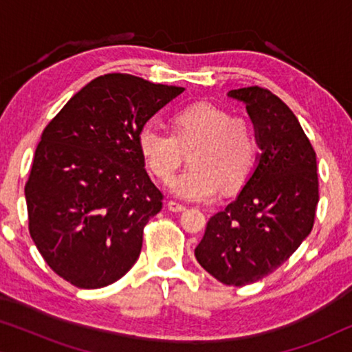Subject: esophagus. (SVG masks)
Masks as SVG:
<instances>
[{
	"mask_svg": "<svg viewBox=\"0 0 352 352\" xmlns=\"http://www.w3.org/2000/svg\"><path fill=\"white\" fill-rule=\"evenodd\" d=\"M166 206H168V210L175 211V213H179V211L186 210V205L181 204V201H176V200H170V201H168Z\"/></svg>",
	"mask_w": 352,
	"mask_h": 352,
	"instance_id": "obj_1",
	"label": "esophagus"
}]
</instances>
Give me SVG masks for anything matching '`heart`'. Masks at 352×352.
Listing matches in <instances>:
<instances>
[{
	"mask_svg": "<svg viewBox=\"0 0 352 352\" xmlns=\"http://www.w3.org/2000/svg\"><path fill=\"white\" fill-rule=\"evenodd\" d=\"M173 136L146 124L138 133V148L151 173L163 182L173 179L192 151L190 170L171 182V192L184 200L211 201L221 189L235 190L247 181L256 158L250 124L230 118L218 105L199 102L173 115Z\"/></svg>",
	"mask_w": 352,
	"mask_h": 352,
	"instance_id": "obj_1",
	"label": "heart"
}]
</instances>
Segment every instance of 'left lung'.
<instances>
[{"instance_id":"obj_1","label":"left lung","mask_w":352,"mask_h":352,"mask_svg":"<svg viewBox=\"0 0 352 352\" xmlns=\"http://www.w3.org/2000/svg\"><path fill=\"white\" fill-rule=\"evenodd\" d=\"M261 148L237 199L211 216L195 258L224 285L243 287L282 266L311 234L319 204L316 152L295 113L259 86L232 89Z\"/></svg>"}]
</instances>
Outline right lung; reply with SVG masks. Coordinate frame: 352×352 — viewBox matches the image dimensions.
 <instances>
[{
	"instance_id": "add662e5",
	"label": "right lung",
	"mask_w": 352,
	"mask_h": 352,
	"mask_svg": "<svg viewBox=\"0 0 352 352\" xmlns=\"http://www.w3.org/2000/svg\"><path fill=\"white\" fill-rule=\"evenodd\" d=\"M182 91L128 74L98 76L43 131L25 184L28 230L72 285L107 287L138 261L144 226L163 205L138 133Z\"/></svg>"
}]
</instances>
